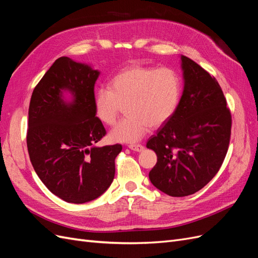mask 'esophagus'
Instances as JSON below:
<instances>
[{"label":"esophagus","mask_w":258,"mask_h":258,"mask_svg":"<svg viewBox=\"0 0 258 258\" xmlns=\"http://www.w3.org/2000/svg\"><path fill=\"white\" fill-rule=\"evenodd\" d=\"M128 147L134 152H142L144 150V146L141 144H130Z\"/></svg>","instance_id":"obj_1"}]
</instances>
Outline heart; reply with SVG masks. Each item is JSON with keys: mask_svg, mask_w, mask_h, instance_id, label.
<instances>
[{"mask_svg": "<svg viewBox=\"0 0 258 258\" xmlns=\"http://www.w3.org/2000/svg\"><path fill=\"white\" fill-rule=\"evenodd\" d=\"M179 91V79L171 69L131 67L113 77L110 88L95 91L93 108L101 122L113 126L121 105L127 103V116L112 129L110 139L117 143H136L150 126L158 127L172 116Z\"/></svg>", "mask_w": 258, "mask_h": 258, "instance_id": "obj_1", "label": "heart"}]
</instances>
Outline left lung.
<instances>
[{
    "mask_svg": "<svg viewBox=\"0 0 258 258\" xmlns=\"http://www.w3.org/2000/svg\"><path fill=\"white\" fill-rule=\"evenodd\" d=\"M184 88L170 118L146 147L157 155L152 184L172 197H185L205 187L227 154L231 115L215 77L181 56Z\"/></svg>",
    "mask_w": 258,
    "mask_h": 258,
    "instance_id": "1",
    "label": "left lung"
}]
</instances>
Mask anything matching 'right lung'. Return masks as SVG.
Listing matches in <instances>:
<instances>
[{
    "label": "right lung",
    "mask_w": 258,
    "mask_h": 258,
    "mask_svg": "<svg viewBox=\"0 0 258 258\" xmlns=\"http://www.w3.org/2000/svg\"><path fill=\"white\" fill-rule=\"evenodd\" d=\"M100 75L91 66L60 57L36 85L29 106L27 146L44 185L70 204L95 200L112 184L120 144L95 146L105 129L95 114Z\"/></svg>",
    "instance_id": "add662e5"
}]
</instances>
